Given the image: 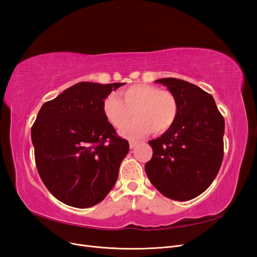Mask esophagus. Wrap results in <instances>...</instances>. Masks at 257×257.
I'll return each instance as SVG.
<instances>
[{
	"label": "esophagus",
	"instance_id": "1",
	"mask_svg": "<svg viewBox=\"0 0 257 257\" xmlns=\"http://www.w3.org/2000/svg\"><path fill=\"white\" fill-rule=\"evenodd\" d=\"M138 144V142H135V141H131L130 142V148L131 149H133V148Z\"/></svg>",
	"mask_w": 257,
	"mask_h": 257
}]
</instances>
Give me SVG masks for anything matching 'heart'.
I'll return each instance as SVG.
<instances>
[{
  "instance_id": "obj_1",
  "label": "heart",
  "mask_w": 257,
  "mask_h": 257,
  "mask_svg": "<svg viewBox=\"0 0 257 257\" xmlns=\"http://www.w3.org/2000/svg\"><path fill=\"white\" fill-rule=\"evenodd\" d=\"M121 98L109 94L103 102V112L112 126L122 127L132 116L120 135L137 139L148 135L162 134L174 125L178 118L179 104L174 93L155 85L134 84L120 92Z\"/></svg>"
}]
</instances>
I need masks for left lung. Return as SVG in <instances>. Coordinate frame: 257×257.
Masks as SVG:
<instances>
[{"label":"left lung","instance_id":"8db88e82","mask_svg":"<svg viewBox=\"0 0 257 257\" xmlns=\"http://www.w3.org/2000/svg\"><path fill=\"white\" fill-rule=\"evenodd\" d=\"M174 93L179 113L174 125L149 141L153 154L146 174L163 195L179 201L197 197L219 173L224 153L225 123L211 94L177 78H162Z\"/></svg>","mask_w":257,"mask_h":257}]
</instances>
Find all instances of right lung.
<instances>
[{"label": "right lung", "instance_id": "add662e5", "mask_svg": "<svg viewBox=\"0 0 257 257\" xmlns=\"http://www.w3.org/2000/svg\"><path fill=\"white\" fill-rule=\"evenodd\" d=\"M123 84L76 83L38 111L31 130L36 167L62 203L92 207L115 184L130 146L106 119L103 102Z\"/></svg>", "mask_w": 257, "mask_h": 257}]
</instances>
